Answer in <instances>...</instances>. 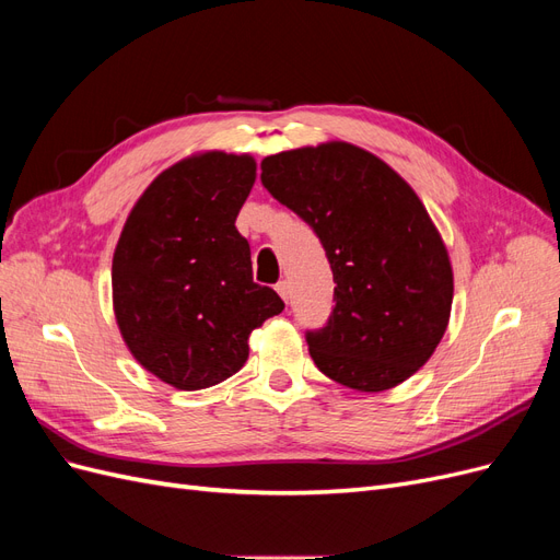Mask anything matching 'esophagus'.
I'll list each match as a JSON object with an SVG mask.
<instances>
[{"mask_svg":"<svg viewBox=\"0 0 560 560\" xmlns=\"http://www.w3.org/2000/svg\"><path fill=\"white\" fill-rule=\"evenodd\" d=\"M276 290H278V294H280L284 301H290V282L280 280V282L276 284Z\"/></svg>","mask_w":560,"mask_h":560,"instance_id":"obj_1","label":"esophagus"}]
</instances>
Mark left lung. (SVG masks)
<instances>
[{
	"label": "left lung",
	"instance_id": "left-lung-1",
	"mask_svg": "<svg viewBox=\"0 0 560 560\" xmlns=\"http://www.w3.org/2000/svg\"><path fill=\"white\" fill-rule=\"evenodd\" d=\"M261 184L315 231L331 266L336 306L325 327L306 331L317 369L360 393L413 376L453 303L448 252L416 191L348 142L266 156Z\"/></svg>",
	"mask_w": 560,
	"mask_h": 560
}]
</instances>
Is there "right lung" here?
Instances as JSON below:
<instances>
[{"label":"right lung","mask_w":560,"mask_h":560,"mask_svg":"<svg viewBox=\"0 0 560 560\" xmlns=\"http://www.w3.org/2000/svg\"><path fill=\"white\" fill-rule=\"evenodd\" d=\"M257 163L206 151L163 171L130 210L114 249V315L132 358L177 389L226 381L249 334L282 313L252 280L249 243L235 229Z\"/></svg>","instance_id":"obj_1"}]
</instances>
